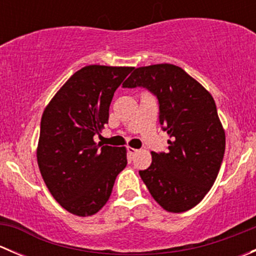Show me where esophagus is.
Masks as SVG:
<instances>
[{
    "label": "esophagus",
    "mask_w": 256,
    "mask_h": 256,
    "mask_svg": "<svg viewBox=\"0 0 256 256\" xmlns=\"http://www.w3.org/2000/svg\"><path fill=\"white\" fill-rule=\"evenodd\" d=\"M128 152L131 154V156H135V154L138 152V148H134V147L128 146Z\"/></svg>",
    "instance_id": "1"
}]
</instances>
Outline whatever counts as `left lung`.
<instances>
[{
	"instance_id": "1",
	"label": "left lung",
	"mask_w": 256,
	"mask_h": 256,
	"mask_svg": "<svg viewBox=\"0 0 256 256\" xmlns=\"http://www.w3.org/2000/svg\"><path fill=\"white\" fill-rule=\"evenodd\" d=\"M122 85L146 88L156 95L160 122L171 138L167 154L151 152V166L138 172L141 180L164 210L182 213L196 207L216 182L226 150L213 96L168 63L136 68Z\"/></svg>"
}]
</instances>
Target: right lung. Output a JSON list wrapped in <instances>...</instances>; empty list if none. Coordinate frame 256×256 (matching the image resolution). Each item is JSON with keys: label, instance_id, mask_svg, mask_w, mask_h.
Instances as JSON below:
<instances>
[{"label": "right lung", "instance_id": "add662e5", "mask_svg": "<svg viewBox=\"0 0 256 256\" xmlns=\"http://www.w3.org/2000/svg\"><path fill=\"white\" fill-rule=\"evenodd\" d=\"M132 69L84 66L66 80L43 112L38 166L50 194L69 213H98L128 164L126 147L102 146L94 135L109 121L114 92Z\"/></svg>", "mask_w": 256, "mask_h": 256}]
</instances>
